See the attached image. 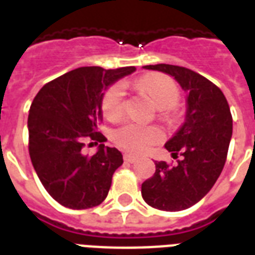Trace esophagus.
<instances>
[{"label": "esophagus", "mask_w": 255, "mask_h": 255, "mask_svg": "<svg viewBox=\"0 0 255 255\" xmlns=\"http://www.w3.org/2000/svg\"><path fill=\"white\" fill-rule=\"evenodd\" d=\"M124 160H126L127 163H136V161L139 160V157L131 155V153H124Z\"/></svg>", "instance_id": "34e87169"}]
</instances>
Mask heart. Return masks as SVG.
<instances>
[{"mask_svg": "<svg viewBox=\"0 0 255 255\" xmlns=\"http://www.w3.org/2000/svg\"><path fill=\"white\" fill-rule=\"evenodd\" d=\"M137 86L151 96L155 104L161 110L174 107L180 99V91L170 78L160 74H149L137 81ZM126 87L123 83H115L104 92L102 110L108 119H118L124 111ZM163 133L159 128L141 126L137 123H126L112 132L114 143L132 153H141L160 141Z\"/></svg>", "mask_w": 255, "mask_h": 255, "instance_id": "1", "label": "heart"}]
</instances>
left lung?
<instances>
[{
  "mask_svg": "<svg viewBox=\"0 0 255 255\" xmlns=\"http://www.w3.org/2000/svg\"><path fill=\"white\" fill-rule=\"evenodd\" d=\"M176 79L185 91V120L165 148L177 165L155 161L156 172L141 184L148 205L165 212L188 209L209 192L225 165L233 119L225 95L209 79L180 66L149 65Z\"/></svg>",
  "mask_w": 255,
  "mask_h": 255,
  "instance_id": "1",
  "label": "left lung"
}]
</instances>
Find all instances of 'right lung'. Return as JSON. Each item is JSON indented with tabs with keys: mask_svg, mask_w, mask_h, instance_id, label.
Listing matches in <instances>:
<instances>
[{
	"mask_svg": "<svg viewBox=\"0 0 255 255\" xmlns=\"http://www.w3.org/2000/svg\"><path fill=\"white\" fill-rule=\"evenodd\" d=\"M135 67H79L46 83L30 106L29 153L42 185L70 209H88L104 201L112 174L123 164L116 148L104 145V91ZM87 141L100 142L95 155L83 153Z\"/></svg>",
	"mask_w": 255,
	"mask_h": 255,
	"instance_id": "right-lung-1",
	"label": "right lung"
}]
</instances>
